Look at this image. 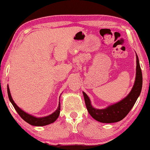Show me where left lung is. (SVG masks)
<instances>
[{
    "instance_id": "obj_1",
    "label": "left lung",
    "mask_w": 150,
    "mask_h": 150,
    "mask_svg": "<svg viewBox=\"0 0 150 150\" xmlns=\"http://www.w3.org/2000/svg\"><path fill=\"white\" fill-rule=\"evenodd\" d=\"M136 57V79H135L134 86L128 95L122 100L112 105L108 106L107 108H104V109H98L92 106L89 98L85 92H83L88 112L92 117L97 120L98 122L106 123V124L120 122L122 120L132 109L137 98L140 95L143 84L142 72H141L137 54Z\"/></svg>"
}]
</instances>
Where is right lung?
I'll return each mask as SVG.
<instances>
[{"instance_id":"add662e5","label":"right lung","mask_w":150,"mask_h":150,"mask_svg":"<svg viewBox=\"0 0 150 150\" xmlns=\"http://www.w3.org/2000/svg\"><path fill=\"white\" fill-rule=\"evenodd\" d=\"M7 93L8 96H9V99L10 102H11L12 105L13 106L14 108H15L16 111L19 115L26 122H27L28 124H29L32 126H44L46 125H48L53 123L57 120V119L59 117V113H60V109H61V105H60V102H59V106L57 108V109L55 110V112H53L50 115L44 117H35L30 115L26 113V112H24V110H22L21 108L18 107L16 105V104L14 102V101L12 99L11 93H10L9 88L7 85ZM60 101V100H59Z\"/></svg>"}]
</instances>
